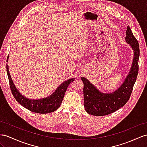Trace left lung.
<instances>
[{
  "label": "left lung",
  "instance_id": "1",
  "mask_svg": "<svg viewBox=\"0 0 147 147\" xmlns=\"http://www.w3.org/2000/svg\"><path fill=\"white\" fill-rule=\"evenodd\" d=\"M125 40L134 51L132 66L129 74L120 87L111 94L101 93L85 78H81L84 83V105L88 114L103 116L115 112L123 107L130 99L138 72L140 49L137 40L129 26L126 31Z\"/></svg>",
  "mask_w": 147,
  "mask_h": 147
}]
</instances>
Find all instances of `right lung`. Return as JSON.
<instances>
[{
    "instance_id": "obj_1",
    "label": "right lung",
    "mask_w": 147,
    "mask_h": 147,
    "mask_svg": "<svg viewBox=\"0 0 147 147\" xmlns=\"http://www.w3.org/2000/svg\"><path fill=\"white\" fill-rule=\"evenodd\" d=\"M6 67L10 90L15 99L22 106L27 109L29 111L33 112L39 113V114H47V113L52 112L57 110L62 102L67 86L71 82L74 81V79L73 78L65 81L59 86L51 96L47 97V98H43L40 100H31L25 98L18 91V90L13 83L12 78H10L7 65Z\"/></svg>"
}]
</instances>
